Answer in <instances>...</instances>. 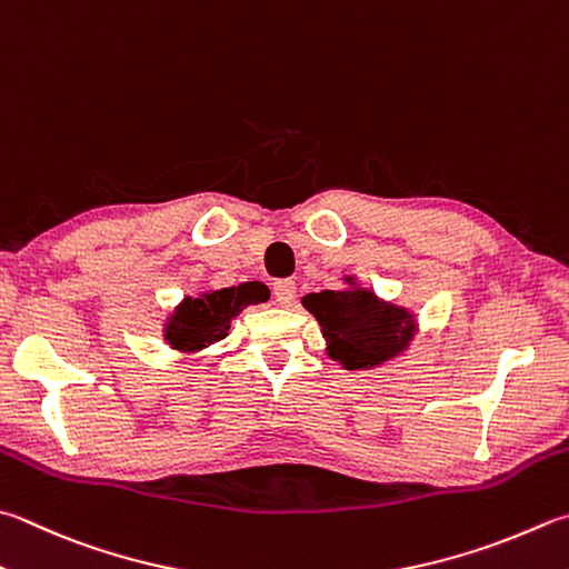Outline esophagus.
<instances>
[{
  "instance_id": "esophagus-1",
  "label": "esophagus",
  "mask_w": 569,
  "mask_h": 569,
  "mask_svg": "<svg viewBox=\"0 0 569 569\" xmlns=\"http://www.w3.org/2000/svg\"><path fill=\"white\" fill-rule=\"evenodd\" d=\"M274 297H277V302H280L282 307H292L295 299H297V284H295V280L274 282Z\"/></svg>"
}]
</instances>
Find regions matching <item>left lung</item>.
Returning a JSON list of instances; mask_svg holds the SVG:
<instances>
[{
	"label": "left lung",
	"instance_id": "obj_1",
	"mask_svg": "<svg viewBox=\"0 0 569 569\" xmlns=\"http://www.w3.org/2000/svg\"><path fill=\"white\" fill-rule=\"evenodd\" d=\"M347 289H325L302 297L307 312L319 321L327 357L349 371L383 367L409 349L416 337V315L391 305L345 277Z\"/></svg>",
	"mask_w": 569,
	"mask_h": 569
}]
</instances>
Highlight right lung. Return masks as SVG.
<instances>
[{
  "label": "right lung",
  "instance_id": "obj_1",
  "mask_svg": "<svg viewBox=\"0 0 569 569\" xmlns=\"http://www.w3.org/2000/svg\"><path fill=\"white\" fill-rule=\"evenodd\" d=\"M267 297L270 289L254 282L206 289L198 297H183V302L166 317V345L180 353H200L228 337L232 319L244 307L260 305Z\"/></svg>",
  "mask_w": 569,
  "mask_h": 569
}]
</instances>
